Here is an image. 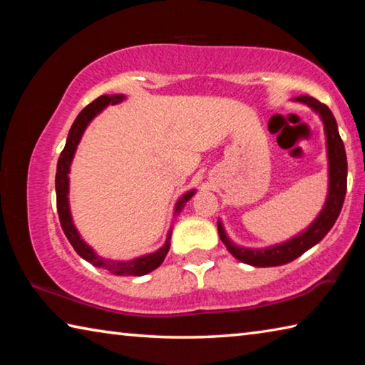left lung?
Masks as SVG:
<instances>
[{"instance_id": "1", "label": "left lung", "mask_w": 365, "mask_h": 365, "mask_svg": "<svg viewBox=\"0 0 365 365\" xmlns=\"http://www.w3.org/2000/svg\"><path fill=\"white\" fill-rule=\"evenodd\" d=\"M294 101L306 104L314 113H317L324 122V130L327 138V156H329V195H327L322 211L306 230L294 235L287 242L272 245L267 248H245L233 243L225 232L222 222L217 220V230L222 243L230 251V255L245 264L255 267H275L294 261L296 257L304 255L307 250L316 246L322 240L330 228L335 224L339 212H341L344 196H346V180H348V160L343 140L339 137L338 125L331 110L311 96H298Z\"/></svg>"}]
</instances>
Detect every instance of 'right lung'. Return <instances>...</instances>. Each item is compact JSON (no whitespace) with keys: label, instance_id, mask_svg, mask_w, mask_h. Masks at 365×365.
Masks as SVG:
<instances>
[{"label":"right lung","instance_id":"add662e5","mask_svg":"<svg viewBox=\"0 0 365 365\" xmlns=\"http://www.w3.org/2000/svg\"><path fill=\"white\" fill-rule=\"evenodd\" d=\"M125 100L123 95H103L96 98L93 103H90L88 106L82 109V113L77 115V119L73 120L69 135H67V141L63 153H61L59 160H58V169H56V202H58V214L61 220V227L66 233L69 243L73 246V250L77 251L80 257H83L86 262L93 264L95 267H100L110 272L114 275H132V277H140L146 275L158 269L160 264H163L165 255L169 252L170 248V235H172V227L168 233V238H165L164 246H160L158 251L150 252V255L140 256L130 259V261H113V259H106L98 256L95 250L91 248L90 245H86L82 237H80L78 230L73 225L72 214H71V206H69V172H71V164L73 159V154L77 151V146L82 140V135L85 128L88 127V123L95 119V117L101 113V110L109 106V104H119ZM196 193V190H190L185 193L180 200L177 201L175 205V214H180L182 207L185 202L191 200V196Z\"/></svg>","mask_w":365,"mask_h":365}]
</instances>
